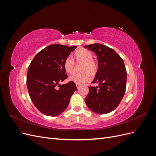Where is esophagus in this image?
<instances>
[{"label":"esophagus","mask_w":156,"mask_h":156,"mask_svg":"<svg viewBox=\"0 0 156 156\" xmlns=\"http://www.w3.org/2000/svg\"><path fill=\"white\" fill-rule=\"evenodd\" d=\"M76 87H77V88L79 89V88H80V87H81V84H76Z\"/></svg>","instance_id":"1"}]
</instances>
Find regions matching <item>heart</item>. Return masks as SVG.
Returning a JSON list of instances; mask_svg holds the SVG:
<instances>
[{
  "label": "heart",
  "instance_id": "heart-1",
  "mask_svg": "<svg viewBox=\"0 0 156 156\" xmlns=\"http://www.w3.org/2000/svg\"><path fill=\"white\" fill-rule=\"evenodd\" d=\"M92 53L88 49H81L75 51L73 55V59L78 64H81V73H75L70 76L69 80L70 81L76 84H83L91 80V74L94 75L98 71V64L93 58ZM72 58L68 57L64 62V68L66 72L68 74H73L76 66Z\"/></svg>",
  "mask_w": 156,
  "mask_h": 156
}]
</instances>
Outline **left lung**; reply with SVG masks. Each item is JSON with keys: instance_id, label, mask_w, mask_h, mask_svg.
Returning <instances> with one entry per match:
<instances>
[{"instance_id": "left-lung-1", "label": "left lung", "mask_w": 156, "mask_h": 156, "mask_svg": "<svg viewBox=\"0 0 156 156\" xmlns=\"http://www.w3.org/2000/svg\"><path fill=\"white\" fill-rule=\"evenodd\" d=\"M97 55L98 69L84 100L87 107L98 114H107L119 106L126 92L127 72L124 60L115 50L100 44L84 46Z\"/></svg>"}]
</instances>
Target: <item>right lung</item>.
Returning <instances> with one entry per match:
<instances>
[{"instance_id": "add662e5", "label": "right lung", "mask_w": 156, "mask_h": 156, "mask_svg": "<svg viewBox=\"0 0 156 156\" xmlns=\"http://www.w3.org/2000/svg\"><path fill=\"white\" fill-rule=\"evenodd\" d=\"M76 48L49 45L40 51L29 65L27 77L28 91L35 107L45 115L55 116L64 112L77 89L72 81L60 84L68 77L64 60Z\"/></svg>"}]
</instances>
